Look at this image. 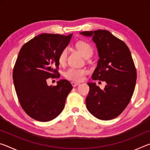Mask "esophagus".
<instances>
[{
  "label": "esophagus",
  "mask_w": 150,
  "mask_h": 150,
  "mask_svg": "<svg viewBox=\"0 0 150 150\" xmlns=\"http://www.w3.org/2000/svg\"><path fill=\"white\" fill-rule=\"evenodd\" d=\"M71 85L73 87H77V86H78V85H79L80 83H77V82H74V81H72Z\"/></svg>",
  "instance_id": "1"
}]
</instances>
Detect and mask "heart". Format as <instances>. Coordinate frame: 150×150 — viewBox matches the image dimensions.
<instances>
[{
	"label": "heart",
	"mask_w": 150,
	"mask_h": 150,
	"mask_svg": "<svg viewBox=\"0 0 150 150\" xmlns=\"http://www.w3.org/2000/svg\"><path fill=\"white\" fill-rule=\"evenodd\" d=\"M77 50L83 55V56L86 59L91 57L93 54V48L88 43L83 41H81L76 44ZM68 50L67 48H64L59 54L58 61L60 64L64 63L67 59ZM88 73V71L85 69H79V68H69L65 72V77L68 79L81 81L84 79L85 75Z\"/></svg>",
	"instance_id": "1"
}]
</instances>
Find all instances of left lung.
<instances>
[{"mask_svg":"<svg viewBox=\"0 0 150 150\" xmlns=\"http://www.w3.org/2000/svg\"><path fill=\"white\" fill-rule=\"evenodd\" d=\"M96 44L99 59L93 80L105 81L103 90L88 83L86 106L95 117L108 120L117 117L130 103L135 88L137 73L130 51L123 41L105 30L82 32Z\"/></svg>","mask_w":150,"mask_h":150,"instance_id":"8db88e82","label":"left lung"}]
</instances>
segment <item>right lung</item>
<instances>
[{"label": "right lung", "mask_w": 150, "mask_h": 150, "mask_svg": "<svg viewBox=\"0 0 150 150\" xmlns=\"http://www.w3.org/2000/svg\"><path fill=\"white\" fill-rule=\"evenodd\" d=\"M72 35L44 33L30 40L20 50L12 78L20 105L34 120H52L65 107L66 98L73 88L71 84L61 79L56 86H48L46 80L59 77L58 57Z\"/></svg>", "instance_id": "add662e5"}]
</instances>
